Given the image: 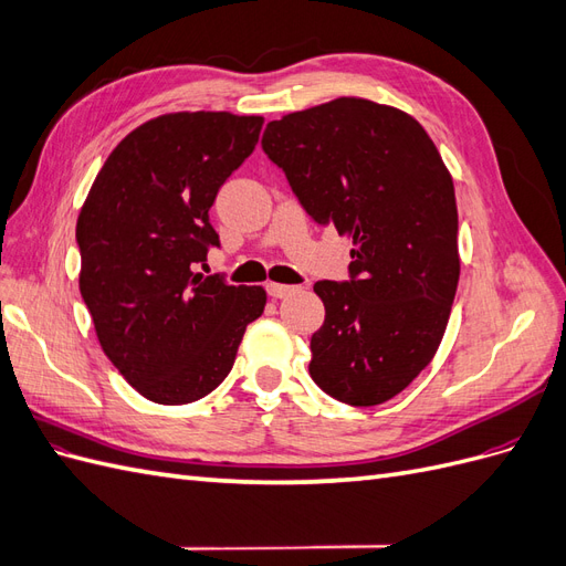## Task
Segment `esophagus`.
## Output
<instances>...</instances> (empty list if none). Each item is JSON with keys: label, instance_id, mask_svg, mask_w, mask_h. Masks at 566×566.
Here are the masks:
<instances>
[{"label": "esophagus", "instance_id": "esophagus-1", "mask_svg": "<svg viewBox=\"0 0 566 566\" xmlns=\"http://www.w3.org/2000/svg\"><path fill=\"white\" fill-rule=\"evenodd\" d=\"M297 290V285H285V283H269L266 285V293L273 297V300H283V297H290Z\"/></svg>", "mask_w": 566, "mask_h": 566}]
</instances>
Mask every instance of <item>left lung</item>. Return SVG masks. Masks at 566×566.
<instances>
[{
	"mask_svg": "<svg viewBox=\"0 0 566 566\" xmlns=\"http://www.w3.org/2000/svg\"><path fill=\"white\" fill-rule=\"evenodd\" d=\"M262 148L316 224L349 235V281H318L312 380L349 406L397 397L432 361L455 297L453 179L408 113L342 96L266 125Z\"/></svg>",
	"mask_w": 566,
	"mask_h": 566,
	"instance_id": "obj_1",
	"label": "left lung"
}]
</instances>
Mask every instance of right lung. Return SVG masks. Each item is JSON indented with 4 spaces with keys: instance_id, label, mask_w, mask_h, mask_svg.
I'll list each match as a JSON object with an SVG mask.
<instances>
[{
    "instance_id": "right-lung-1",
    "label": "right lung",
    "mask_w": 566,
    "mask_h": 566,
    "mask_svg": "<svg viewBox=\"0 0 566 566\" xmlns=\"http://www.w3.org/2000/svg\"><path fill=\"white\" fill-rule=\"evenodd\" d=\"M262 125L212 111L153 117L113 148L80 210V293L101 349L156 403L208 397L264 312V287L196 271L219 248L212 202Z\"/></svg>"
}]
</instances>
